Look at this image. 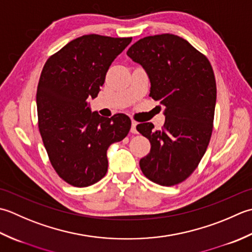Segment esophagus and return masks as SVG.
<instances>
[{"label": "esophagus", "instance_id": "esophagus-1", "mask_svg": "<svg viewBox=\"0 0 252 252\" xmlns=\"http://www.w3.org/2000/svg\"><path fill=\"white\" fill-rule=\"evenodd\" d=\"M136 127H137V122L132 121V122H131V128H130V131H131L132 133H138Z\"/></svg>", "mask_w": 252, "mask_h": 252}]
</instances>
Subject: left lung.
Returning a JSON list of instances; mask_svg holds the SVG:
<instances>
[{"label":"left lung","instance_id":"8db88e82","mask_svg":"<svg viewBox=\"0 0 252 252\" xmlns=\"http://www.w3.org/2000/svg\"><path fill=\"white\" fill-rule=\"evenodd\" d=\"M127 55L146 69L150 95L165 110V123L137 125L151 143L139 165L147 178L161 186L184 182L197 168L212 135L217 84L207 56L175 34L149 35L133 43Z\"/></svg>","mask_w":252,"mask_h":252}]
</instances>
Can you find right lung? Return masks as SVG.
Segmentation results:
<instances>
[{
    "mask_svg": "<svg viewBox=\"0 0 252 252\" xmlns=\"http://www.w3.org/2000/svg\"><path fill=\"white\" fill-rule=\"evenodd\" d=\"M131 39L83 35L51 55L41 71L40 135L55 172L71 186L87 187L103 178L107 149L129 132L127 115L100 116L88 101L99 94L112 62Z\"/></svg>",
    "mask_w": 252,
    "mask_h": 252,
    "instance_id": "add662e5",
    "label": "right lung"
}]
</instances>
